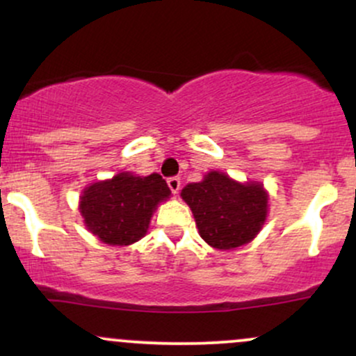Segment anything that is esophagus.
Segmentation results:
<instances>
[{
	"mask_svg": "<svg viewBox=\"0 0 356 356\" xmlns=\"http://www.w3.org/2000/svg\"><path fill=\"white\" fill-rule=\"evenodd\" d=\"M167 184H169L172 194H177L179 189H181V179H179V177H169V179H167Z\"/></svg>",
	"mask_w": 356,
	"mask_h": 356,
	"instance_id": "esophagus-1",
	"label": "esophagus"
}]
</instances>
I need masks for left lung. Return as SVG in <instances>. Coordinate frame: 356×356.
I'll return each instance as SVG.
<instances>
[{"label": "left lung", "instance_id": "left-lung-1", "mask_svg": "<svg viewBox=\"0 0 356 356\" xmlns=\"http://www.w3.org/2000/svg\"><path fill=\"white\" fill-rule=\"evenodd\" d=\"M181 195L194 214L201 238L216 249L248 244L268 216V192L263 184L236 182L218 170L184 187Z\"/></svg>", "mask_w": 356, "mask_h": 356}]
</instances>
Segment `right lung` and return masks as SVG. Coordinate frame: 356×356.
<instances>
[{"label":"right lung","mask_w":356,"mask_h":356,"mask_svg":"<svg viewBox=\"0 0 356 356\" xmlns=\"http://www.w3.org/2000/svg\"><path fill=\"white\" fill-rule=\"evenodd\" d=\"M169 195L170 189L159 174L142 177L120 172L88 186L80 197V212L87 229L102 243L129 246L144 238L159 202Z\"/></svg>","instance_id":"add662e5"}]
</instances>
